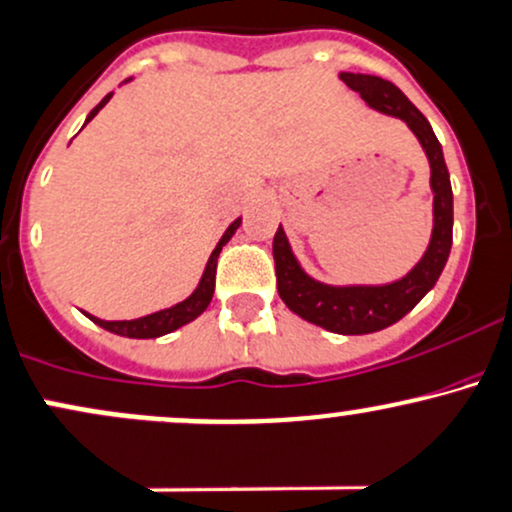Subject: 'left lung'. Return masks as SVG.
<instances>
[{
	"instance_id": "left-lung-1",
	"label": "left lung",
	"mask_w": 512,
	"mask_h": 512,
	"mask_svg": "<svg viewBox=\"0 0 512 512\" xmlns=\"http://www.w3.org/2000/svg\"><path fill=\"white\" fill-rule=\"evenodd\" d=\"M340 80L359 92L364 104L379 114L401 119L418 138L430 162L432 189V233L423 257L411 272L389 284H325L311 277L291 250L284 228L274 233L277 291L289 311L338 335H367L384 330L411 313L418 301L437 284L452 250V184L435 131L396 84L376 75L340 72Z\"/></svg>"
}]
</instances>
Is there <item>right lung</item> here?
I'll list each match as a JSON object with an SVG mask.
<instances>
[{
    "instance_id": "obj_1",
    "label": "right lung",
    "mask_w": 512,
    "mask_h": 512,
    "mask_svg": "<svg viewBox=\"0 0 512 512\" xmlns=\"http://www.w3.org/2000/svg\"><path fill=\"white\" fill-rule=\"evenodd\" d=\"M126 82H131V77H128ZM126 82H123V84H126ZM111 97H114V92L106 94V97L101 99L92 111H89V116H87V121H84V126H87V123L92 121L101 109H104L106 101H109ZM240 223H243V218H235V221L226 228V233L221 235V240H218L216 247H213V252H211L209 262H206L204 274H201L199 284H196V289L184 301L174 303V306H170V308H162V311L148 313V316L133 318V320H101L97 316H92V313H84V316H87L89 320H94V323L101 325V328H104V330H109V333L121 335V338H136V340L162 338V335L174 333V330L182 328V325L192 323V320L199 318L201 313H204L206 308H209V303L213 299V289H216V262H218V255H221L223 245H226L228 240L233 238L235 230L240 228Z\"/></svg>"
}]
</instances>
